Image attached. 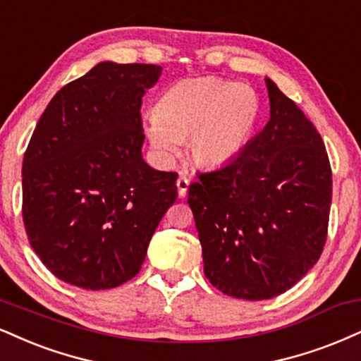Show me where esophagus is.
<instances>
[{
	"label": "esophagus",
	"instance_id": "obj_1",
	"mask_svg": "<svg viewBox=\"0 0 361 361\" xmlns=\"http://www.w3.org/2000/svg\"><path fill=\"white\" fill-rule=\"evenodd\" d=\"M176 186H178V195H180L181 198H185L186 192H188V186H190L188 178H186L185 175H180V178L176 180Z\"/></svg>",
	"mask_w": 361,
	"mask_h": 361
}]
</instances>
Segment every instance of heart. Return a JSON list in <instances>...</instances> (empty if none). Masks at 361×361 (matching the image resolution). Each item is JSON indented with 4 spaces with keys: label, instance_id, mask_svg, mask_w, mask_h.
Returning a JSON list of instances; mask_svg holds the SVG:
<instances>
[{
    "label": "heart",
    "instance_id": "heart-1",
    "mask_svg": "<svg viewBox=\"0 0 361 361\" xmlns=\"http://www.w3.org/2000/svg\"><path fill=\"white\" fill-rule=\"evenodd\" d=\"M262 119L259 94L247 84L219 77L185 79L169 85L146 117L151 146L171 158L188 139L192 159L219 168L238 158L254 139Z\"/></svg>",
    "mask_w": 361,
    "mask_h": 361
}]
</instances>
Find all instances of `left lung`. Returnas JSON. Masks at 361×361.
<instances>
[{
  "label": "left lung",
  "mask_w": 361,
  "mask_h": 361,
  "mask_svg": "<svg viewBox=\"0 0 361 361\" xmlns=\"http://www.w3.org/2000/svg\"><path fill=\"white\" fill-rule=\"evenodd\" d=\"M271 119L232 163L198 173L188 203L207 279L227 296L286 293L326 244L333 178L323 139L266 79Z\"/></svg>",
  "instance_id": "8db88e82"
}]
</instances>
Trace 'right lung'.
Masks as SVG:
<instances>
[{"instance_id":"add662e5","label":"right lung","mask_w":361,"mask_h":361,"mask_svg":"<svg viewBox=\"0 0 361 361\" xmlns=\"http://www.w3.org/2000/svg\"><path fill=\"white\" fill-rule=\"evenodd\" d=\"M159 65L101 62L63 85L25 151L23 224L47 269L82 289H112L141 271L176 202L175 171L141 154V104Z\"/></svg>"}]
</instances>
